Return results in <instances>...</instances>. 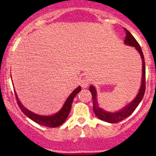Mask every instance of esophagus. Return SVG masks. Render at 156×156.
<instances>
[{"mask_svg": "<svg viewBox=\"0 0 156 156\" xmlns=\"http://www.w3.org/2000/svg\"><path fill=\"white\" fill-rule=\"evenodd\" d=\"M89 84H90V81L87 77H86V78H83L80 81V84H81V87L84 88L87 87V86L89 85Z\"/></svg>", "mask_w": 156, "mask_h": 156, "instance_id": "1", "label": "esophagus"}]
</instances>
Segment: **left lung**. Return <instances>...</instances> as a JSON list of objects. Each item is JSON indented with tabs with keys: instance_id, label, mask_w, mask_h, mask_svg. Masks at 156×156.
<instances>
[{
	"instance_id": "8db88e82",
	"label": "left lung",
	"mask_w": 156,
	"mask_h": 156,
	"mask_svg": "<svg viewBox=\"0 0 156 156\" xmlns=\"http://www.w3.org/2000/svg\"><path fill=\"white\" fill-rule=\"evenodd\" d=\"M125 32H126V37H125V44L129 45V46L134 47L137 50L140 54L141 59H142L143 62V78H142V84H141L140 89L139 93H138L137 96L136 98L128 105V106H125V108H122L121 111L117 112H106L105 110L102 109L99 106L98 103H97V91H96L95 87L94 86H90V91L92 94V100L94 106H93V110H94V113L97 118H99L101 120L104 121V122H109V123H117V122H121V121L124 120L126 118L130 116V115L133 113L135 108L137 107L139 103H140L142 100L143 97H144V94H145L146 90V67H145V61H144V53H143L142 50H141L140 46L136 41V39L134 38L133 35L127 31L126 29H125Z\"/></svg>"
}]
</instances>
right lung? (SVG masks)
<instances>
[{
    "instance_id": "obj_1",
    "label": "right lung",
    "mask_w": 156,
    "mask_h": 156,
    "mask_svg": "<svg viewBox=\"0 0 156 156\" xmlns=\"http://www.w3.org/2000/svg\"><path fill=\"white\" fill-rule=\"evenodd\" d=\"M81 87H80V86L78 88H76V89L69 95V97L66 100V101L65 104L63 105L62 108L60 109V111H59V112L56 113V114L51 116L39 115L34 114V113L31 112V111L28 110L27 108H26L23 105H22V103H20L18 97H17L16 92L15 95L19 107L20 108L22 112H23L27 117H29V119H31V120L34 121V122H36V123L38 124V125H42V126L48 127H56L60 126V125H62V124H63L64 122H65V121L67 119L69 114V112H70L71 110V107H72V102H73L74 98H75V97L76 96V94H78V93L81 91Z\"/></svg>"
}]
</instances>
